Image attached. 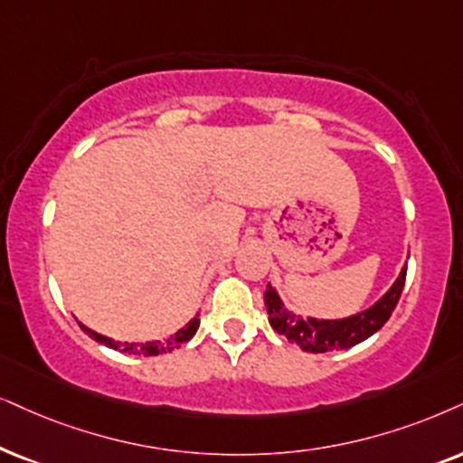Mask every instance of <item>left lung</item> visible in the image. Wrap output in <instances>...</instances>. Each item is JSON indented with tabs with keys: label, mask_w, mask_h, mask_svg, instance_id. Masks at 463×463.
Listing matches in <instances>:
<instances>
[{
	"label": "left lung",
	"mask_w": 463,
	"mask_h": 463,
	"mask_svg": "<svg viewBox=\"0 0 463 463\" xmlns=\"http://www.w3.org/2000/svg\"><path fill=\"white\" fill-rule=\"evenodd\" d=\"M406 269H402L400 278L391 286V290L383 299L373 303L365 312L350 316L342 320H316V318H301V316L290 314L279 301L278 292L267 286L265 306L269 314V323L279 335L288 337V342H295L306 353H326V350H344L373 335L393 314V309L400 301L403 284H406Z\"/></svg>",
	"instance_id": "8db88e82"
}]
</instances>
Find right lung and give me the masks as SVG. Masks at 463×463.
<instances>
[{
	"label": "right lung",
	"mask_w": 463,
	"mask_h": 463,
	"mask_svg": "<svg viewBox=\"0 0 463 463\" xmlns=\"http://www.w3.org/2000/svg\"><path fill=\"white\" fill-rule=\"evenodd\" d=\"M198 325H201V320H198V316H196V318H192L190 323L184 326V329H179L177 333H175V335L164 339V342H147V344H121V342H113V339H110V337H104V335H100V333L87 329L85 325H80V326H83V331L87 333V335L93 337V339H96V342H100V344H104V346H109V348L121 350V353H128V354L156 356V354H160V353H171V350H177L181 344H185V342H188V339H192V335H194L196 329H198Z\"/></svg>",
	"instance_id": "right-lung-1"
}]
</instances>
